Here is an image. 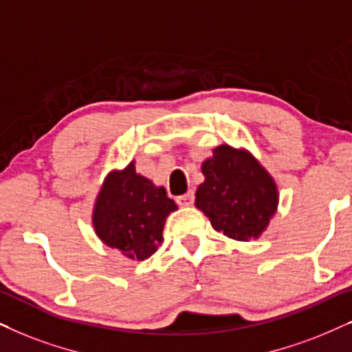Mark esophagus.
<instances>
[{"instance_id": "34e87169", "label": "esophagus", "mask_w": 352, "mask_h": 352, "mask_svg": "<svg viewBox=\"0 0 352 352\" xmlns=\"http://www.w3.org/2000/svg\"><path fill=\"white\" fill-rule=\"evenodd\" d=\"M177 204L182 206V208H188V206H193L195 203V193L193 191H188V193L177 196Z\"/></svg>"}]
</instances>
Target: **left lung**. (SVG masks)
<instances>
[{
    "instance_id": "obj_1",
    "label": "left lung",
    "mask_w": 352,
    "mask_h": 352,
    "mask_svg": "<svg viewBox=\"0 0 352 352\" xmlns=\"http://www.w3.org/2000/svg\"><path fill=\"white\" fill-rule=\"evenodd\" d=\"M204 182L196 190V208L217 232L238 241L259 238L278 206L270 173L245 149L220 144L201 166Z\"/></svg>"
}]
</instances>
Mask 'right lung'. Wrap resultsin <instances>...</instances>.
Here are the masks:
<instances>
[{
  "mask_svg": "<svg viewBox=\"0 0 352 352\" xmlns=\"http://www.w3.org/2000/svg\"><path fill=\"white\" fill-rule=\"evenodd\" d=\"M173 210L177 204L164 186L144 179L130 162L106 177L93 209V227L104 245L129 259L144 261L162 243L166 219Z\"/></svg>",
  "mask_w": 352,
  "mask_h": 352,
  "instance_id": "right-lung-1",
  "label": "right lung"
}]
</instances>
